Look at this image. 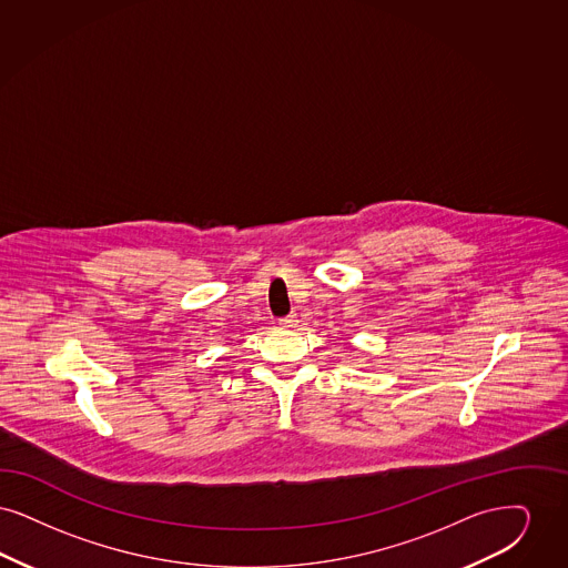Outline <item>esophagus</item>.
Returning <instances> with one entry per match:
<instances>
[{
  "label": "esophagus",
  "instance_id": "esophagus-1",
  "mask_svg": "<svg viewBox=\"0 0 568 568\" xmlns=\"http://www.w3.org/2000/svg\"><path fill=\"white\" fill-rule=\"evenodd\" d=\"M280 324H282L284 328H293V326H296V324H298V316H296V314H291V316L282 318V321H280Z\"/></svg>",
  "mask_w": 568,
  "mask_h": 568
}]
</instances>
